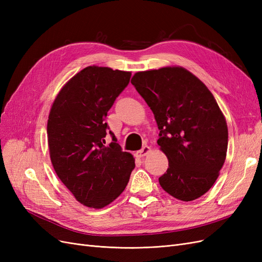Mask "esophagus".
<instances>
[{"mask_svg":"<svg viewBox=\"0 0 262 262\" xmlns=\"http://www.w3.org/2000/svg\"><path fill=\"white\" fill-rule=\"evenodd\" d=\"M149 152H150V147L147 146V145H144L140 150H138V152L136 153V156H137V157H140V158H141V157H144V156H146Z\"/></svg>","mask_w":262,"mask_h":262,"instance_id":"esophagus-1","label":"esophagus"}]
</instances>
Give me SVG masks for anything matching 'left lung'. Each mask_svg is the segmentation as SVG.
Here are the masks:
<instances>
[{"instance_id": "1", "label": "left lung", "mask_w": 262, "mask_h": 262, "mask_svg": "<svg viewBox=\"0 0 262 262\" xmlns=\"http://www.w3.org/2000/svg\"><path fill=\"white\" fill-rule=\"evenodd\" d=\"M131 83L154 114L157 144L168 158L160 185L178 200L198 199L216 181L227 152L226 119L213 94L182 67L137 72Z\"/></svg>"}]
</instances>
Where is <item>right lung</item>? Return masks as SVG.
I'll return each instance as SVG.
<instances>
[{
  "mask_svg": "<svg viewBox=\"0 0 262 262\" xmlns=\"http://www.w3.org/2000/svg\"><path fill=\"white\" fill-rule=\"evenodd\" d=\"M131 72L91 66L76 73L55 96L47 123L55 173L85 207L101 209L122 193L134 158L114 142L106 146L108 110L129 84Z\"/></svg>",
  "mask_w": 262,
  "mask_h": 262,
  "instance_id": "1",
  "label": "right lung"
}]
</instances>
